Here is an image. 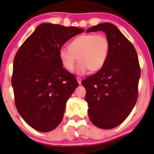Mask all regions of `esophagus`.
<instances>
[{
    "mask_svg": "<svg viewBox=\"0 0 154 154\" xmlns=\"http://www.w3.org/2000/svg\"><path fill=\"white\" fill-rule=\"evenodd\" d=\"M77 82H78L79 85H81V83H82V78H81V77H77Z\"/></svg>",
    "mask_w": 154,
    "mask_h": 154,
    "instance_id": "obj_1",
    "label": "esophagus"
}]
</instances>
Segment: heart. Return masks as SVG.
I'll return each mask as SVG.
<instances>
[{"instance_id":"obj_1","label":"heart","mask_w":154,"mask_h":154,"mask_svg":"<svg viewBox=\"0 0 154 154\" xmlns=\"http://www.w3.org/2000/svg\"><path fill=\"white\" fill-rule=\"evenodd\" d=\"M110 43L106 35L99 34H84L74 39L69 47L62 46L59 49V58L64 68L68 71L75 69L78 60L77 66L79 74L87 70L91 72L99 71L103 68L109 56Z\"/></svg>"}]
</instances>
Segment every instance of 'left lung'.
I'll return each mask as SVG.
<instances>
[{
	"label": "left lung",
	"mask_w": 154,
	"mask_h": 154,
	"mask_svg": "<svg viewBox=\"0 0 154 154\" xmlns=\"http://www.w3.org/2000/svg\"><path fill=\"white\" fill-rule=\"evenodd\" d=\"M96 31L104 32L109 39V56L103 68L83 79L82 84L92 123L109 130L122 123L135 106L140 67L135 47L115 25L106 22L86 32Z\"/></svg>",
	"instance_id": "1"
}]
</instances>
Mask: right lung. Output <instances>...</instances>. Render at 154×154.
Returning a JSON list of instances; mask_svg holds the SVG:
<instances>
[{"instance_id":"right-lung-1","label":"right lung","mask_w":154,"mask_h":154,"mask_svg":"<svg viewBox=\"0 0 154 154\" xmlns=\"http://www.w3.org/2000/svg\"><path fill=\"white\" fill-rule=\"evenodd\" d=\"M84 29L43 23L19 48L14 60L11 85L17 111L39 132L61 123L67 100L78 87L75 76L63 68L59 49Z\"/></svg>"}]
</instances>
